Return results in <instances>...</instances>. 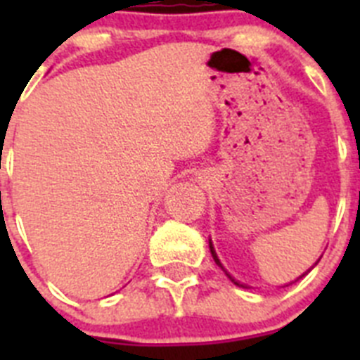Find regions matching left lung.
Returning a JSON list of instances; mask_svg holds the SVG:
<instances>
[{"instance_id": "left-lung-1", "label": "left lung", "mask_w": 360, "mask_h": 360, "mask_svg": "<svg viewBox=\"0 0 360 360\" xmlns=\"http://www.w3.org/2000/svg\"><path fill=\"white\" fill-rule=\"evenodd\" d=\"M209 249H211V254H212V257H214V262H216V265H218V266H221V270H224L225 274H227V278H229V279H231V281H232V283H234V285H238V287H243V288H249V287H247V285H243V283L236 281V279L232 278V276H231V274H229L227 270H225V269H224V265H221V263H219L218 256H216V252H214V247H212V241H211V240H209ZM303 276H304V274H303ZM303 276H301V278H303Z\"/></svg>"}]
</instances>
